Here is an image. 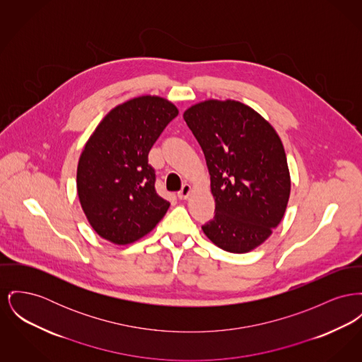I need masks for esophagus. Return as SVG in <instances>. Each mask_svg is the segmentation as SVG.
Segmentation results:
<instances>
[{
    "label": "esophagus",
    "mask_w": 362,
    "mask_h": 362,
    "mask_svg": "<svg viewBox=\"0 0 362 362\" xmlns=\"http://www.w3.org/2000/svg\"><path fill=\"white\" fill-rule=\"evenodd\" d=\"M190 192H192V186L186 183V185L182 186V190L177 192V197H179L180 199H187L189 195H190Z\"/></svg>",
    "instance_id": "obj_1"
}]
</instances>
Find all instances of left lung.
I'll list each match as a JSON object with an SVG mask.
<instances>
[{
    "instance_id": "obj_1",
    "label": "left lung",
    "mask_w": 362,
    "mask_h": 362,
    "mask_svg": "<svg viewBox=\"0 0 362 362\" xmlns=\"http://www.w3.org/2000/svg\"><path fill=\"white\" fill-rule=\"evenodd\" d=\"M205 154L216 209L202 230L220 249L247 253L281 221L290 172L274 127L242 103L208 100L183 115Z\"/></svg>"
}]
</instances>
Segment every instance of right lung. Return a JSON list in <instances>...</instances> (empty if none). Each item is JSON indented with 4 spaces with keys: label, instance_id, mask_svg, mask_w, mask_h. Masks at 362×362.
<instances>
[{
    "label": "right lung",
    "instance_id": "1",
    "mask_svg": "<svg viewBox=\"0 0 362 362\" xmlns=\"http://www.w3.org/2000/svg\"><path fill=\"white\" fill-rule=\"evenodd\" d=\"M179 110L156 95L113 107L88 138L81 154L76 187L94 231L128 245L158 224L170 202L156 192L149 151Z\"/></svg>",
    "mask_w": 362,
    "mask_h": 362
}]
</instances>
